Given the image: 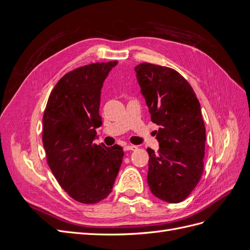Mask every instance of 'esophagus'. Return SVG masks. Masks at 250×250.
Masks as SVG:
<instances>
[{
	"label": "esophagus",
	"mask_w": 250,
	"mask_h": 250,
	"mask_svg": "<svg viewBox=\"0 0 250 250\" xmlns=\"http://www.w3.org/2000/svg\"><path fill=\"white\" fill-rule=\"evenodd\" d=\"M137 149H138V147L134 146V145H128V146L124 147L125 151H131V150H137Z\"/></svg>",
	"instance_id": "obj_1"
}]
</instances>
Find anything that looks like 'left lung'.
<instances>
[{
	"label": "left lung",
	"instance_id": "left-lung-1",
	"mask_svg": "<svg viewBox=\"0 0 250 250\" xmlns=\"http://www.w3.org/2000/svg\"><path fill=\"white\" fill-rule=\"evenodd\" d=\"M155 131L157 152L148 148L147 181L155 197L170 203L185 200L203 172L206 126L192 86L171 67L140 63L134 67Z\"/></svg>",
	"mask_w": 250,
	"mask_h": 250
}]
</instances>
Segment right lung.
<instances>
[{
  "label": "right lung",
  "instance_id": "1",
  "mask_svg": "<svg viewBox=\"0 0 250 250\" xmlns=\"http://www.w3.org/2000/svg\"><path fill=\"white\" fill-rule=\"evenodd\" d=\"M117 60L77 67L59 79L42 117V144L49 167L66 194L93 204L112 190L124 156L119 145L94 143L101 88Z\"/></svg>",
  "mask_w": 250,
  "mask_h": 250
}]
</instances>
